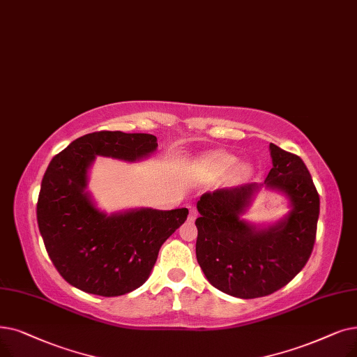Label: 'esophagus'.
Returning <instances> with one entry per match:
<instances>
[{
  "label": "esophagus",
  "mask_w": 357,
  "mask_h": 357,
  "mask_svg": "<svg viewBox=\"0 0 357 357\" xmlns=\"http://www.w3.org/2000/svg\"><path fill=\"white\" fill-rule=\"evenodd\" d=\"M197 215H198L197 210H195L194 207H190V220H191V222H194V220L197 219Z\"/></svg>",
  "instance_id": "1"
}]
</instances>
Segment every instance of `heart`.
Here are the masks:
<instances>
[{
    "label": "heart",
    "instance_id": "1",
    "mask_svg": "<svg viewBox=\"0 0 357 357\" xmlns=\"http://www.w3.org/2000/svg\"><path fill=\"white\" fill-rule=\"evenodd\" d=\"M201 165L206 166L214 175L225 176L230 172V170H234V167H236L238 158H235L234 154H229L226 151H213V153L207 154L203 160H201ZM251 175H252V167L246 163L239 165L235 170V178L239 182L250 179Z\"/></svg>",
    "mask_w": 357,
    "mask_h": 357
}]
</instances>
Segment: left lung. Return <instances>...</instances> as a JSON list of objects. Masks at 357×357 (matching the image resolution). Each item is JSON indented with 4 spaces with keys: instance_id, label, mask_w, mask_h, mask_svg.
I'll list each match as a JSON object with an SVG mask.
<instances>
[{
    "instance_id": "8db88e82",
    "label": "left lung",
    "mask_w": 357,
    "mask_h": 357,
    "mask_svg": "<svg viewBox=\"0 0 357 357\" xmlns=\"http://www.w3.org/2000/svg\"><path fill=\"white\" fill-rule=\"evenodd\" d=\"M273 167L262 183L201 195L195 254L207 280L239 299L267 296L284 287L311 257L319 217V195L303 160L270 144ZM277 190L291 210L271 225L241 215L261 188Z\"/></svg>"
}]
</instances>
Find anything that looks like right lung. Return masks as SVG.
I'll use <instances>...</instances> for the list:
<instances>
[{
  "mask_svg": "<svg viewBox=\"0 0 357 357\" xmlns=\"http://www.w3.org/2000/svg\"><path fill=\"white\" fill-rule=\"evenodd\" d=\"M158 150L151 134L99 131L77 138L51 160L40 183L38 226L58 273L71 286L121 296L146 283L160 246L188 208H132L107 214L87 191L96 156L140 162Z\"/></svg>",
  "mask_w": 357,
  "mask_h": 357,
  "instance_id": "add662e5",
  "label": "right lung"
}]
</instances>
